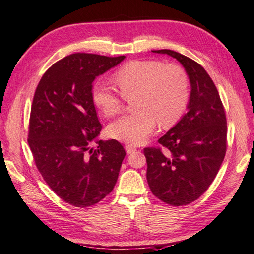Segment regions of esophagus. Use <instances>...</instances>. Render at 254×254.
<instances>
[{"label":"esophagus","mask_w":254,"mask_h":254,"mask_svg":"<svg viewBox=\"0 0 254 254\" xmlns=\"http://www.w3.org/2000/svg\"><path fill=\"white\" fill-rule=\"evenodd\" d=\"M125 148H126L127 154H131V153L136 152V147H135V146H132V145H126V146H125Z\"/></svg>","instance_id":"34e87169"}]
</instances>
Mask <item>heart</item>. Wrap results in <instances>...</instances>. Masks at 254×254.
<instances>
[{
	"label": "heart",
	"mask_w": 254,
	"mask_h": 254,
	"mask_svg": "<svg viewBox=\"0 0 254 254\" xmlns=\"http://www.w3.org/2000/svg\"><path fill=\"white\" fill-rule=\"evenodd\" d=\"M123 95L108 84L97 81L91 98L106 116L117 115L124 107V97L136 96L135 113L122 116L109 126V134L124 143L138 145L156 128L171 127L183 116L190 99V82L185 70L177 64L158 60H134L114 75Z\"/></svg>",
	"instance_id": "heart-1"
}]
</instances>
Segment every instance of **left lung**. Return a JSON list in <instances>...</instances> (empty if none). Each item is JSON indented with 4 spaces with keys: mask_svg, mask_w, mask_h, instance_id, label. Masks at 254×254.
<instances>
[{
    "mask_svg": "<svg viewBox=\"0 0 254 254\" xmlns=\"http://www.w3.org/2000/svg\"><path fill=\"white\" fill-rule=\"evenodd\" d=\"M175 58L184 66L190 83L186 113L158 139L163 146L147 147L148 185L164 203L188 205L201 196L214 181L226 153V117L219 91L196 61L173 50H153Z\"/></svg>",
    "mask_w": 254,
    "mask_h": 254,
    "instance_id": "8db88e82",
    "label": "left lung"
}]
</instances>
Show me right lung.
Wrapping results in <instances>:
<instances>
[{"mask_svg": "<svg viewBox=\"0 0 254 254\" xmlns=\"http://www.w3.org/2000/svg\"><path fill=\"white\" fill-rule=\"evenodd\" d=\"M124 59L73 53L52 64L35 89L28 138L35 165L75 207L95 205L113 190L126 155L119 141L98 139L102 127L91 98L95 79Z\"/></svg>", "mask_w": 254, "mask_h": 254, "instance_id": "1", "label": "right lung"}]
</instances>
